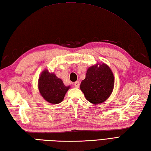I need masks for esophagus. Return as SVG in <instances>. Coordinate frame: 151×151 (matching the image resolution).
Returning a JSON list of instances; mask_svg holds the SVG:
<instances>
[{
  "label": "esophagus",
  "instance_id": "esophagus-1",
  "mask_svg": "<svg viewBox=\"0 0 151 151\" xmlns=\"http://www.w3.org/2000/svg\"><path fill=\"white\" fill-rule=\"evenodd\" d=\"M74 85H75V86L76 88H79V86H80V82H78V81H76V82H75V84H74Z\"/></svg>",
  "mask_w": 151,
  "mask_h": 151
}]
</instances>
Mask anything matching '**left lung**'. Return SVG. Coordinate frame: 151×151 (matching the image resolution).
<instances>
[{
	"instance_id": "8db88e82",
	"label": "left lung",
	"mask_w": 151,
	"mask_h": 151,
	"mask_svg": "<svg viewBox=\"0 0 151 151\" xmlns=\"http://www.w3.org/2000/svg\"><path fill=\"white\" fill-rule=\"evenodd\" d=\"M114 86V77L110 67L104 63L89 67L81 89L86 99L93 104L102 103L110 97Z\"/></svg>"
}]
</instances>
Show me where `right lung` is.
<instances>
[{
    "mask_svg": "<svg viewBox=\"0 0 151 151\" xmlns=\"http://www.w3.org/2000/svg\"><path fill=\"white\" fill-rule=\"evenodd\" d=\"M38 87L42 97L52 104L60 103L69 88V86L63 84L62 80L47 70H43L41 73Z\"/></svg>",
    "mask_w": 151,
    "mask_h": 151,
    "instance_id": "1",
    "label": "right lung"
}]
</instances>
